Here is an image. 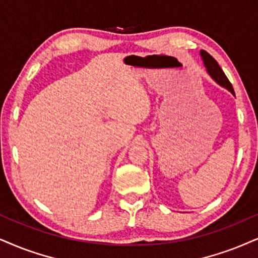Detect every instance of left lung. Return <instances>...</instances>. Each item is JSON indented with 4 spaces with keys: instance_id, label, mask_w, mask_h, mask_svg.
Masks as SVG:
<instances>
[{
    "instance_id": "1",
    "label": "left lung",
    "mask_w": 258,
    "mask_h": 258,
    "mask_svg": "<svg viewBox=\"0 0 258 258\" xmlns=\"http://www.w3.org/2000/svg\"><path fill=\"white\" fill-rule=\"evenodd\" d=\"M200 55H201V58L203 61V64L206 67L207 73H208L213 80L217 82L218 85H220L221 87L226 88V90L228 92H231L233 95H236L234 94L233 87H232L231 82L228 81L227 76L225 75L224 72H222V69L220 68V66L218 64V62L215 61L208 52L205 51V50H201V51H200Z\"/></svg>"
}]
</instances>
